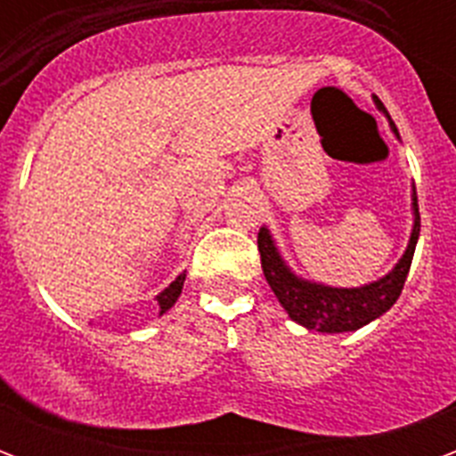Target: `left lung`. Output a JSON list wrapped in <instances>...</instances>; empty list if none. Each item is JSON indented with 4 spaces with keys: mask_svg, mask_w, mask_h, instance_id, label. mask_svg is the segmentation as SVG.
<instances>
[{
    "mask_svg": "<svg viewBox=\"0 0 456 456\" xmlns=\"http://www.w3.org/2000/svg\"><path fill=\"white\" fill-rule=\"evenodd\" d=\"M373 104L388 119V126L398 139V129H395V124L386 112L381 100L373 97ZM411 200L412 227L403 256L395 261V266L386 276L356 288L325 286V283L297 276L296 271L288 266L283 254H281L271 229H258L261 268H264L268 286L276 293L278 303L283 305L288 317L297 325L305 327V330H315V332H325V335H342V332L362 330L363 325L379 320L383 313H388L393 303L401 296L403 286H405V278H408V271H411L412 264V254H415V244H418V237H420V212H418L415 185H412Z\"/></svg>",
    "mask_w": 456,
    "mask_h": 456,
    "instance_id": "obj_1",
    "label": "left lung"
}]
</instances>
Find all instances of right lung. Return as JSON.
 Returning <instances> with one entry per match:
<instances>
[{
  "instance_id": "add662e5",
  "label": "right lung",
  "mask_w": 456,
  "mask_h": 456,
  "mask_svg": "<svg viewBox=\"0 0 456 456\" xmlns=\"http://www.w3.org/2000/svg\"><path fill=\"white\" fill-rule=\"evenodd\" d=\"M183 283H185V273H180L168 288H163L159 296H156V303H159V317L166 315L170 307L178 303L180 293H183Z\"/></svg>"
}]
</instances>
